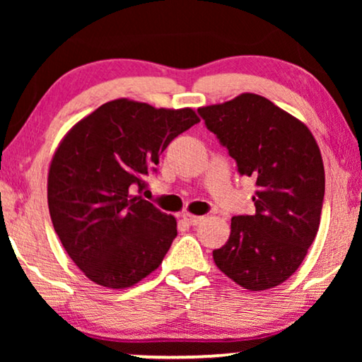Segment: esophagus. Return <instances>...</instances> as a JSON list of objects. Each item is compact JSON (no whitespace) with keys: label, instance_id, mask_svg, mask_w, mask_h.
Returning <instances> with one entry per match:
<instances>
[{"label":"esophagus","instance_id":"obj_1","mask_svg":"<svg viewBox=\"0 0 362 362\" xmlns=\"http://www.w3.org/2000/svg\"><path fill=\"white\" fill-rule=\"evenodd\" d=\"M182 219H185L187 224L189 226H197V224H201L202 221H204V217L202 216H192V214H185L182 216Z\"/></svg>","mask_w":362,"mask_h":362}]
</instances>
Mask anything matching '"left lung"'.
Wrapping results in <instances>:
<instances>
[{
  "label": "left lung",
  "mask_w": 362,
  "mask_h": 362,
  "mask_svg": "<svg viewBox=\"0 0 362 362\" xmlns=\"http://www.w3.org/2000/svg\"><path fill=\"white\" fill-rule=\"evenodd\" d=\"M207 130L255 180L254 216H234L226 245L212 250L222 274L250 291L284 284L313 244L325 199V168L313 135L255 93L197 110Z\"/></svg>",
  "instance_id": "left-lung-1"
}]
</instances>
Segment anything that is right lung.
Listing matches in <instances>:
<instances>
[{"instance_id": "obj_1", "label": "right lung", "mask_w": 362, "mask_h": 362, "mask_svg": "<svg viewBox=\"0 0 362 362\" xmlns=\"http://www.w3.org/2000/svg\"><path fill=\"white\" fill-rule=\"evenodd\" d=\"M199 123L191 108L166 110L118 98L67 133L52 158L47 204L64 249L92 281L127 288L156 270L177 235L176 219L135 196L160 155Z\"/></svg>"}]
</instances>
